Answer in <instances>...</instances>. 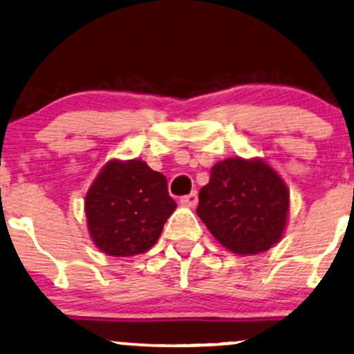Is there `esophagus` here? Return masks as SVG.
<instances>
[{"instance_id": "1", "label": "esophagus", "mask_w": 354, "mask_h": 354, "mask_svg": "<svg viewBox=\"0 0 354 354\" xmlns=\"http://www.w3.org/2000/svg\"><path fill=\"white\" fill-rule=\"evenodd\" d=\"M181 204H185V206H189V207H194L196 204H198V193H196V191H193V193L183 196Z\"/></svg>"}]
</instances>
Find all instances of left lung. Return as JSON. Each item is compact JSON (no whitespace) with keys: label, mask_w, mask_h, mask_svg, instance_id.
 <instances>
[{"label":"left lung","mask_w":354,"mask_h":354,"mask_svg":"<svg viewBox=\"0 0 354 354\" xmlns=\"http://www.w3.org/2000/svg\"><path fill=\"white\" fill-rule=\"evenodd\" d=\"M288 209L287 185L267 161L234 156L212 166L196 212L225 249L255 255L282 241Z\"/></svg>","instance_id":"1"}]
</instances>
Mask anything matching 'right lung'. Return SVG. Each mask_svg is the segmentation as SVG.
<instances>
[{
	"instance_id": "right-lung-1",
	"label": "right lung",
	"mask_w": 354,
	"mask_h": 354,
	"mask_svg": "<svg viewBox=\"0 0 354 354\" xmlns=\"http://www.w3.org/2000/svg\"><path fill=\"white\" fill-rule=\"evenodd\" d=\"M85 218L97 249L112 257L150 250L176 209L166 178L142 160H110L85 194Z\"/></svg>"
}]
</instances>
